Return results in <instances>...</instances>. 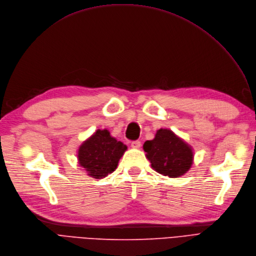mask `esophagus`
Segmentation results:
<instances>
[{"instance_id":"esophagus-1","label":"esophagus","mask_w":256,"mask_h":256,"mask_svg":"<svg viewBox=\"0 0 256 256\" xmlns=\"http://www.w3.org/2000/svg\"><path fill=\"white\" fill-rule=\"evenodd\" d=\"M140 140H134V142H131V147L132 148H136V149H138L140 147Z\"/></svg>"}]
</instances>
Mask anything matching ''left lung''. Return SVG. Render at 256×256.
<instances>
[{
    "mask_svg": "<svg viewBox=\"0 0 256 256\" xmlns=\"http://www.w3.org/2000/svg\"><path fill=\"white\" fill-rule=\"evenodd\" d=\"M142 147L152 168L165 176L178 178L192 165L191 148L171 130L160 129L156 138L146 140Z\"/></svg>",
    "mask_w": 256,
    "mask_h": 256,
    "instance_id": "8db88e82",
    "label": "left lung"
}]
</instances>
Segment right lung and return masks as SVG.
Instances as JSON below:
<instances>
[{
    "label": "right lung",
    "instance_id": "right-lung-1",
    "mask_svg": "<svg viewBox=\"0 0 256 256\" xmlns=\"http://www.w3.org/2000/svg\"><path fill=\"white\" fill-rule=\"evenodd\" d=\"M127 146L112 138L108 130H98L78 149V162L88 174L103 178L114 172Z\"/></svg>",
    "mask_w": 256,
    "mask_h": 256
}]
</instances>
